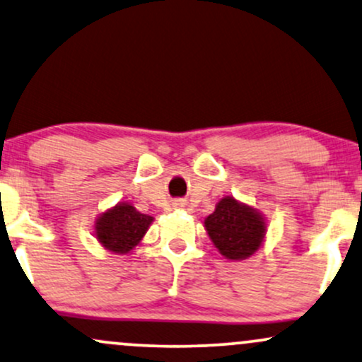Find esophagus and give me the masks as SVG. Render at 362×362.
<instances>
[{"mask_svg":"<svg viewBox=\"0 0 362 362\" xmlns=\"http://www.w3.org/2000/svg\"><path fill=\"white\" fill-rule=\"evenodd\" d=\"M173 206L177 208V209H188V211L191 209L188 202H185V199H176V202L173 203Z\"/></svg>","mask_w":362,"mask_h":362,"instance_id":"34e87169","label":"esophagus"}]
</instances>
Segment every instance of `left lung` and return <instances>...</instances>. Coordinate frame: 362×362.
<instances>
[{
  "label": "left lung",
  "mask_w": 362,
  "mask_h": 362,
  "mask_svg": "<svg viewBox=\"0 0 362 362\" xmlns=\"http://www.w3.org/2000/svg\"><path fill=\"white\" fill-rule=\"evenodd\" d=\"M204 228L226 260H247L262 248L267 233L265 216L257 208L225 196L206 216Z\"/></svg>",
  "instance_id": "1"
}]
</instances>
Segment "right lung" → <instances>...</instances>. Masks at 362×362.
<instances>
[{"label":"right lung","instance_id":"right-lung-1","mask_svg":"<svg viewBox=\"0 0 362 362\" xmlns=\"http://www.w3.org/2000/svg\"><path fill=\"white\" fill-rule=\"evenodd\" d=\"M153 221V216L137 211L131 203L124 202L97 216L93 233L107 252L126 255L142 242Z\"/></svg>","mask_w":362,"mask_h":362}]
</instances>
